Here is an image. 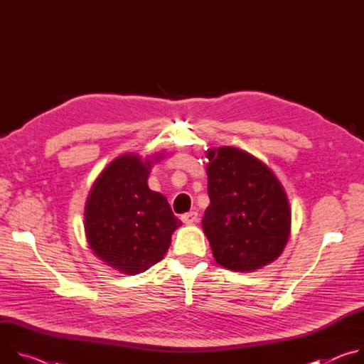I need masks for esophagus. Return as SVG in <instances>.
Listing matches in <instances>:
<instances>
[{"label":"esophagus","mask_w":364,"mask_h":364,"mask_svg":"<svg viewBox=\"0 0 364 364\" xmlns=\"http://www.w3.org/2000/svg\"><path fill=\"white\" fill-rule=\"evenodd\" d=\"M181 220L186 223V225H193L197 222V212H188V213H184L181 216Z\"/></svg>","instance_id":"34e87169"}]
</instances>
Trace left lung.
I'll list each match as a JSON object with an SVG mask.
<instances>
[{"mask_svg":"<svg viewBox=\"0 0 364 364\" xmlns=\"http://www.w3.org/2000/svg\"><path fill=\"white\" fill-rule=\"evenodd\" d=\"M210 204L201 225L216 262L237 272L262 268L282 253L291 232V207L275 174L249 152L207 149Z\"/></svg>","mask_w":364,"mask_h":364,"instance_id":"obj_1","label":"left lung"}]
</instances>
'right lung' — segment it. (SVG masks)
<instances>
[{
    "label": "right lung",
    "instance_id": "obj_1",
    "mask_svg": "<svg viewBox=\"0 0 364 364\" xmlns=\"http://www.w3.org/2000/svg\"><path fill=\"white\" fill-rule=\"evenodd\" d=\"M154 160L124 154L93 183L85 205L89 247L111 268L135 275L160 262L181 222L167 198L148 187Z\"/></svg>",
    "mask_w": 364,
    "mask_h": 364
}]
</instances>
